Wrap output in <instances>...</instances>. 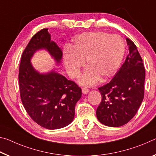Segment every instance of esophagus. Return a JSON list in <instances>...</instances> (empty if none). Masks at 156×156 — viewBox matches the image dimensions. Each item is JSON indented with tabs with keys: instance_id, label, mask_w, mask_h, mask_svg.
I'll return each mask as SVG.
<instances>
[{
	"instance_id": "1",
	"label": "esophagus",
	"mask_w": 156,
	"mask_h": 156,
	"mask_svg": "<svg viewBox=\"0 0 156 156\" xmlns=\"http://www.w3.org/2000/svg\"><path fill=\"white\" fill-rule=\"evenodd\" d=\"M81 90H82V93L84 94V95H86V94H88L89 93V90L86 88H82Z\"/></svg>"
}]
</instances>
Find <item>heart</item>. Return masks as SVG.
I'll return each mask as SVG.
<instances>
[{"instance_id": "1", "label": "heart", "mask_w": 156, "mask_h": 156, "mask_svg": "<svg viewBox=\"0 0 156 156\" xmlns=\"http://www.w3.org/2000/svg\"><path fill=\"white\" fill-rule=\"evenodd\" d=\"M125 53L121 37L104 32L83 33L73 40L63 55V63L68 75L76 79L87 63L88 68L80 80L83 86H92L111 78L120 67Z\"/></svg>"}]
</instances>
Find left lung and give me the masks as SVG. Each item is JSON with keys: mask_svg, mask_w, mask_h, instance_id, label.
<instances>
[{"mask_svg": "<svg viewBox=\"0 0 156 156\" xmlns=\"http://www.w3.org/2000/svg\"><path fill=\"white\" fill-rule=\"evenodd\" d=\"M129 55L109 83L99 88L101 101L96 111L106 126L119 127L136 114L144 99L145 69L134 43L126 38Z\"/></svg>", "mask_w": 156, "mask_h": 156, "instance_id": "1", "label": "left lung"}]
</instances>
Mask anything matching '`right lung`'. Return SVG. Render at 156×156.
Segmentation results:
<instances>
[{
    "mask_svg": "<svg viewBox=\"0 0 156 156\" xmlns=\"http://www.w3.org/2000/svg\"><path fill=\"white\" fill-rule=\"evenodd\" d=\"M42 50L49 53L57 65L61 62V48L51 40L48 29L33 36L23 52L19 66L20 99L36 123L50 130L61 129L73 121L81 89L55 70L43 73L36 70L31 59L37 51Z\"/></svg>",
    "mask_w": 156,
    "mask_h": 156,
    "instance_id": "right-lung-1",
    "label": "right lung"
}]
</instances>
